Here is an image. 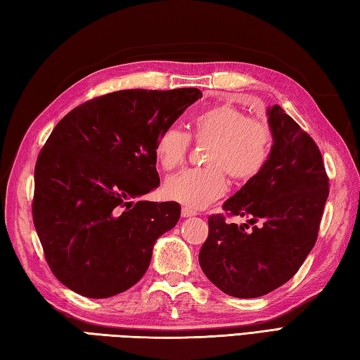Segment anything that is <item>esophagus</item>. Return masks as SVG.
I'll return each instance as SVG.
<instances>
[{
    "label": "esophagus",
    "mask_w": 360,
    "mask_h": 360,
    "mask_svg": "<svg viewBox=\"0 0 360 360\" xmlns=\"http://www.w3.org/2000/svg\"><path fill=\"white\" fill-rule=\"evenodd\" d=\"M196 215V212L193 209H190V207H182V217L184 218H188V217H195Z\"/></svg>",
    "instance_id": "obj_1"
}]
</instances>
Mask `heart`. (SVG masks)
Returning a JSON list of instances; mask_svg holds the SVG:
<instances>
[{
	"label": "heart",
	"instance_id": "heart-1",
	"mask_svg": "<svg viewBox=\"0 0 360 360\" xmlns=\"http://www.w3.org/2000/svg\"><path fill=\"white\" fill-rule=\"evenodd\" d=\"M190 137L209 145L204 168H190L168 178L164 192L190 209H201L220 198L228 188L226 174L250 181L264 170L273 148V131L265 120L248 118L231 104H217L190 122ZM188 134L170 126L159 134L154 156L165 172L181 167L190 150Z\"/></svg>",
	"mask_w": 360,
	"mask_h": 360
}]
</instances>
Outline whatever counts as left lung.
Masks as SVG:
<instances>
[{
    "instance_id": "1",
    "label": "left lung",
    "mask_w": 360,
    "mask_h": 360,
    "mask_svg": "<svg viewBox=\"0 0 360 360\" xmlns=\"http://www.w3.org/2000/svg\"><path fill=\"white\" fill-rule=\"evenodd\" d=\"M266 115L273 131L270 159L223 204L228 215L248 220L238 226L221 214L209 217V236L198 256L210 283L236 298L264 297L295 276L319 237L329 195L312 137L278 104Z\"/></svg>"
}]
</instances>
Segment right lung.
Masks as SVG:
<instances>
[{"label": "right lung", "mask_w": 360, "mask_h": 360, "mask_svg": "<svg viewBox=\"0 0 360 360\" xmlns=\"http://www.w3.org/2000/svg\"><path fill=\"white\" fill-rule=\"evenodd\" d=\"M198 89L120 90L56 124L34 172L32 220L53 274L87 298L139 283L153 246L176 226V201H136L159 187L154 145Z\"/></svg>", "instance_id": "right-lung-1"}]
</instances>
